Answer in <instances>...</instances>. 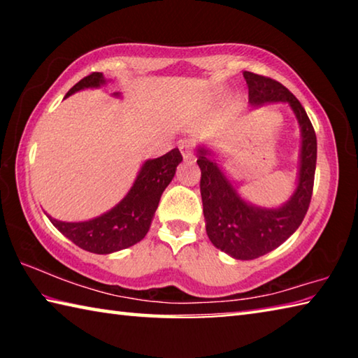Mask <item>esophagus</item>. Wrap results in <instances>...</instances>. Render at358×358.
Returning a JSON list of instances; mask_svg holds the SVG:
<instances>
[{
	"mask_svg": "<svg viewBox=\"0 0 358 358\" xmlns=\"http://www.w3.org/2000/svg\"><path fill=\"white\" fill-rule=\"evenodd\" d=\"M181 155H183L185 159H192L194 157V147H192V142L189 138H185V141H180L178 143Z\"/></svg>",
	"mask_w": 358,
	"mask_h": 358,
	"instance_id": "34e87169",
	"label": "esophagus"
}]
</instances>
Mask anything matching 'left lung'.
<instances>
[{
	"instance_id": "8db88e82",
	"label": "left lung",
	"mask_w": 358,
	"mask_h": 358,
	"mask_svg": "<svg viewBox=\"0 0 358 358\" xmlns=\"http://www.w3.org/2000/svg\"><path fill=\"white\" fill-rule=\"evenodd\" d=\"M243 76L252 106L286 101L292 107L301 128L299 186L292 199L284 207L276 210L254 208L241 201L220 167L205 156L207 151L201 150L199 153L201 196L208 238L217 250L230 254L235 259L250 260L273 251L301 224L313 197L317 138L305 108L282 83L250 71H245Z\"/></svg>"
}]
</instances>
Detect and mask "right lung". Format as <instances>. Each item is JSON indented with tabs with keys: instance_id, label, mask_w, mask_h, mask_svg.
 <instances>
[{
	"instance_id": "obj_1",
	"label": "right lung",
	"mask_w": 358,
	"mask_h": 358,
	"mask_svg": "<svg viewBox=\"0 0 358 358\" xmlns=\"http://www.w3.org/2000/svg\"><path fill=\"white\" fill-rule=\"evenodd\" d=\"M101 83H104L101 72H92L77 82L64 98L78 90L99 87ZM181 161L183 156L180 150L173 148L164 156L145 162L128 196L117 207L92 221L63 222L50 216L48 220L64 237L85 251L110 254L129 248L147 235L162 192L172 181Z\"/></svg>"
}]
</instances>
